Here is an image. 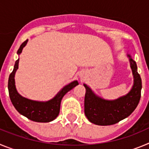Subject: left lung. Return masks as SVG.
I'll return each instance as SVG.
<instances>
[{
	"label": "left lung",
	"mask_w": 149,
	"mask_h": 149,
	"mask_svg": "<svg viewBox=\"0 0 149 149\" xmlns=\"http://www.w3.org/2000/svg\"><path fill=\"white\" fill-rule=\"evenodd\" d=\"M130 64L134 78V84L129 93L113 101L97 97L91 89L84 84V114L91 123L98 125H111L128 117L138 105L141 96L142 80L137 72L136 64L131 56Z\"/></svg>",
	"instance_id": "left-lung-1"
}]
</instances>
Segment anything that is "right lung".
<instances>
[{"mask_svg":"<svg viewBox=\"0 0 149 149\" xmlns=\"http://www.w3.org/2000/svg\"><path fill=\"white\" fill-rule=\"evenodd\" d=\"M28 40L23 42L18 49V55L21 53L23 48L26 45ZM19 58L15 61L14 69L10 73L8 81V90L9 95L12 103L15 109L21 114L24 115L29 120L38 123H48L54 120L59 113L60 104L61 99L68 91L73 89L74 87L79 84L77 81H74L70 83L62 88L53 100L46 102L32 101L26 98H24L17 92L15 85V73L18 68Z\"/></svg>","mask_w":149,"mask_h":149,"instance_id":"1","label":"right lung"}]
</instances>
